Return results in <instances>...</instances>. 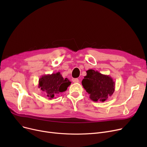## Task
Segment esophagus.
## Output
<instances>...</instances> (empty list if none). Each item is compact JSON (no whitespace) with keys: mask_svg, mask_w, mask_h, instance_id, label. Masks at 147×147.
<instances>
[{"mask_svg":"<svg viewBox=\"0 0 147 147\" xmlns=\"http://www.w3.org/2000/svg\"><path fill=\"white\" fill-rule=\"evenodd\" d=\"M72 82L73 83H79V80L78 79H72Z\"/></svg>","mask_w":147,"mask_h":147,"instance_id":"obj_1","label":"esophagus"}]
</instances>
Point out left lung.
<instances>
[{
  "mask_svg": "<svg viewBox=\"0 0 147 147\" xmlns=\"http://www.w3.org/2000/svg\"><path fill=\"white\" fill-rule=\"evenodd\" d=\"M86 73L82 83L91 100L95 102H104L113 94L115 82L111 76L92 69H88Z\"/></svg>",
  "mask_w": 147,
  "mask_h": 147,
  "instance_id": "obj_1",
  "label": "left lung"
}]
</instances>
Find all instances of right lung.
Instances as JSON below:
<instances>
[{"instance_id": "right-lung-1", "label": "right lung", "mask_w": 147, "mask_h": 147, "mask_svg": "<svg viewBox=\"0 0 147 147\" xmlns=\"http://www.w3.org/2000/svg\"><path fill=\"white\" fill-rule=\"evenodd\" d=\"M70 84L71 82L67 78L64 79L59 72L43 75L38 80V88L50 99L65 92Z\"/></svg>"}]
</instances>
